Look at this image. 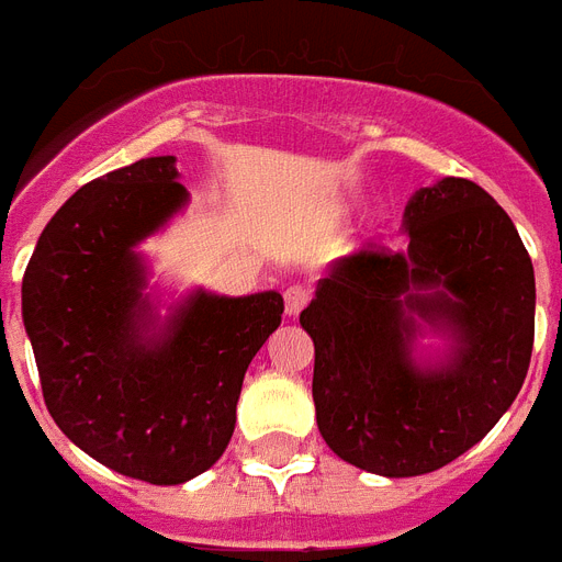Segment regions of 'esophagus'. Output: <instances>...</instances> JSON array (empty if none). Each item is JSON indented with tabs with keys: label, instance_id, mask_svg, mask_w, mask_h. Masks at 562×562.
<instances>
[{
	"label": "esophagus",
	"instance_id": "obj_1",
	"mask_svg": "<svg viewBox=\"0 0 562 562\" xmlns=\"http://www.w3.org/2000/svg\"><path fill=\"white\" fill-rule=\"evenodd\" d=\"M307 302H310V290H307V286L290 284L284 290V307H286V313H290V316H299V313H302V310L307 307Z\"/></svg>",
	"mask_w": 562,
	"mask_h": 562
}]
</instances>
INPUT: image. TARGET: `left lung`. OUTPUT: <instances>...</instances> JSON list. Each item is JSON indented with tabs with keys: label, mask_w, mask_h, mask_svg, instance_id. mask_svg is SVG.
I'll use <instances>...</instances> for the list:
<instances>
[{
	"label": "left lung",
	"mask_w": 562,
	"mask_h": 562,
	"mask_svg": "<svg viewBox=\"0 0 562 562\" xmlns=\"http://www.w3.org/2000/svg\"><path fill=\"white\" fill-rule=\"evenodd\" d=\"M403 226V252L368 246L336 260L299 318L316 345L318 432L342 461L389 479L450 464L508 412L537 299L522 237L470 179L420 188ZM417 317L451 336L435 367L411 357Z\"/></svg>",
	"instance_id": "left-lung-1"
}]
</instances>
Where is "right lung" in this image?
I'll use <instances>...</instances> for the list:
<instances>
[{"label":"right lung","instance_id":"add662e5","mask_svg":"<svg viewBox=\"0 0 562 562\" xmlns=\"http://www.w3.org/2000/svg\"><path fill=\"white\" fill-rule=\"evenodd\" d=\"M177 177V156H150L87 182L22 278L48 415L92 459L150 484H182L223 456L246 368L284 313L276 290H194L159 325L136 246L188 203Z\"/></svg>","mask_w":562,"mask_h":562}]
</instances>
